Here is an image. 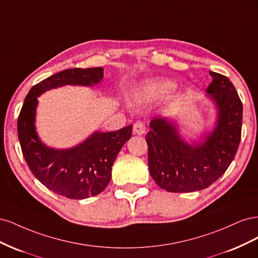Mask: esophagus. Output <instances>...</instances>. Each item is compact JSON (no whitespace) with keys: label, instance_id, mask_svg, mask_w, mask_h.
I'll return each instance as SVG.
<instances>
[{"label":"esophagus","instance_id":"obj_1","mask_svg":"<svg viewBox=\"0 0 258 258\" xmlns=\"http://www.w3.org/2000/svg\"><path fill=\"white\" fill-rule=\"evenodd\" d=\"M134 134L138 136H142L145 134V126L141 121H138L134 124Z\"/></svg>","mask_w":258,"mask_h":258}]
</instances>
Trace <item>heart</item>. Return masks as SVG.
Returning <instances> with one entry per match:
<instances>
[{"label":"heart","mask_w":258,"mask_h":258,"mask_svg":"<svg viewBox=\"0 0 258 258\" xmlns=\"http://www.w3.org/2000/svg\"><path fill=\"white\" fill-rule=\"evenodd\" d=\"M175 87L174 83L168 80L148 81L142 85L141 92L146 98H157L165 93L172 91Z\"/></svg>","instance_id":"b5f03b06"}]
</instances>
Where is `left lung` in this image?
<instances>
[{
  "mask_svg": "<svg viewBox=\"0 0 258 258\" xmlns=\"http://www.w3.org/2000/svg\"><path fill=\"white\" fill-rule=\"evenodd\" d=\"M207 89L216 106L213 130L202 141L189 144L179 135L175 121L155 117L145 137L150 173L160 188L191 192L212 185L227 170L241 140L242 102L228 77L211 72Z\"/></svg>",
  "mask_w": 258,
  "mask_h": 258,
  "instance_id": "left-lung-1",
  "label": "left lung"
}]
</instances>
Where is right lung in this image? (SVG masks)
I'll list each match as a JSON object with an SVG mask.
<instances>
[{"label":"right lung","instance_id":"right-lung-1","mask_svg":"<svg viewBox=\"0 0 258 258\" xmlns=\"http://www.w3.org/2000/svg\"><path fill=\"white\" fill-rule=\"evenodd\" d=\"M102 80V68H75L53 74L30 89L18 117V139L31 172L49 190L70 199H86L105 189L117 155L131 138L132 124L113 132L96 131L70 148L50 147L36 132L37 97L66 85L91 87Z\"/></svg>","mask_w":258,"mask_h":258}]
</instances>
